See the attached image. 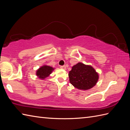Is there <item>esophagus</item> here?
Instances as JSON below:
<instances>
[{"instance_id": "34e87169", "label": "esophagus", "mask_w": 130, "mask_h": 130, "mask_svg": "<svg viewBox=\"0 0 130 130\" xmlns=\"http://www.w3.org/2000/svg\"><path fill=\"white\" fill-rule=\"evenodd\" d=\"M60 68L63 69V70H66V67L65 65H64V66H60Z\"/></svg>"}]
</instances>
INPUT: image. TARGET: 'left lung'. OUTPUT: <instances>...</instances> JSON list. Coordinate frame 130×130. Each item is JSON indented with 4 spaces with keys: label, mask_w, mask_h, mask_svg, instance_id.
I'll return each mask as SVG.
<instances>
[{
    "label": "left lung",
    "mask_w": 130,
    "mask_h": 130,
    "mask_svg": "<svg viewBox=\"0 0 130 130\" xmlns=\"http://www.w3.org/2000/svg\"><path fill=\"white\" fill-rule=\"evenodd\" d=\"M70 82L74 87L87 90L96 85L99 79V74L91 66L78 63L73 66L68 74Z\"/></svg>",
    "instance_id": "left-lung-1"
}]
</instances>
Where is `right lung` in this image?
<instances>
[{
    "label": "right lung",
    "instance_id": "obj_1",
    "mask_svg": "<svg viewBox=\"0 0 130 130\" xmlns=\"http://www.w3.org/2000/svg\"><path fill=\"white\" fill-rule=\"evenodd\" d=\"M54 68L50 66H43L37 70L36 74L39 78L44 79L45 77L50 76Z\"/></svg>",
    "mask_w": 130,
    "mask_h": 130
}]
</instances>
